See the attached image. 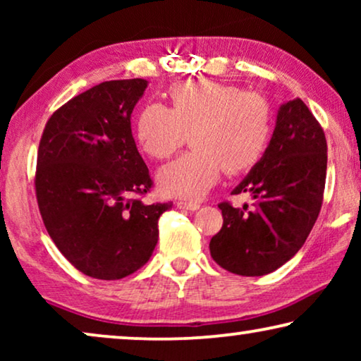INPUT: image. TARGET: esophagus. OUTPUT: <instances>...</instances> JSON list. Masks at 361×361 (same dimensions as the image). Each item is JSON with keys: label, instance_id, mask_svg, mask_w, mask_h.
Instances as JSON below:
<instances>
[{"label": "esophagus", "instance_id": "34e87169", "mask_svg": "<svg viewBox=\"0 0 361 361\" xmlns=\"http://www.w3.org/2000/svg\"><path fill=\"white\" fill-rule=\"evenodd\" d=\"M177 207L182 210H197L200 209L199 202H187V200H179L177 202Z\"/></svg>", "mask_w": 361, "mask_h": 361}]
</instances>
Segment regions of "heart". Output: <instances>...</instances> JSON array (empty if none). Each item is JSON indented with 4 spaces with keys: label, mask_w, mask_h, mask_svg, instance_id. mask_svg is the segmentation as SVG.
<instances>
[{
    "label": "heart",
    "mask_w": 361,
    "mask_h": 361,
    "mask_svg": "<svg viewBox=\"0 0 361 361\" xmlns=\"http://www.w3.org/2000/svg\"><path fill=\"white\" fill-rule=\"evenodd\" d=\"M171 106L149 103L136 118V137L146 154L167 159L185 145L194 149L162 167L157 184L166 195L200 199L224 171L241 174L261 161L273 131V110L259 93L215 80L171 87Z\"/></svg>",
    "instance_id": "b5f03b06"
}]
</instances>
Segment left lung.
Here are the masks:
<instances>
[{
	"label": "left lung",
	"instance_id": "obj_1",
	"mask_svg": "<svg viewBox=\"0 0 361 361\" xmlns=\"http://www.w3.org/2000/svg\"><path fill=\"white\" fill-rule=\"evenodd\" d=\"M327 176V141L307 105L295 98L279 108L268 149L233 194L253 207L221 202L224 225L210 240V255L240 276L273 273L307 240L320 214Z\"/></svg>",
	"mask_w": 361,
	"mask_h": 361
}]
</instances>
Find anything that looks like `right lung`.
<instances>
[{
    "label": "right lung",
    "instance_id": "1",
    "mask_svg": "<svg viewBox=\"0 0 361 361\" xmlns=\"http://www.w3.org/2000/svg\"><path fill=\"white\" fill-rule=\"evenodd\" d=\"M146 87L142 78L92 87L52 113L39 142L34 185L44 225L68 263L95 279L142 268L172 207L141 202L152 179L131 113Z\"/></svg>",
    "mask_w": 361,
    "mask_h": 361
}]
</instances>
